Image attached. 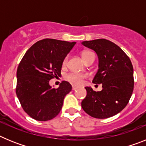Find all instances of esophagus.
<instances>
[{
    "instance_id": "esophagus-1",
    "label": "esophagus",
    "mask_w": 146,
    "mask_h": 146,
    "mask_svg": "<svg viewBox=\"0 0 146 146\" xmlns=\"http://www.w3.org/2000/svg\"><path fill=\"white\" fill-rule=\"evenodd\" d=\"M78 88V86H75V85H72V90L73 91H74V90H76V89Z\"/></svg>"
}]
</instances>
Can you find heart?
<instances>
[{"mask_svg": "<svg viewBox=\"0 0 146 146\" xmlns=\"http://www.w3.org/2000/svg\"><path fill=\"white\" fill-rule=\"evenodd\" d=\"M90 54H94L91 52H84L82 53V58L84 60L85 58L88 55H89ZM67 59H68V57H66L64 60V64H66L67 61ZM86 77V74H81V73H74V72H72V73H69V74H66V79L69 82H72V83H74V84H81L82 82V80L84 79L85 77Z\"/></svg>", "mask_w": 146, "mask_h": 146, "instance_id": "1", "label": "heart"}]
</instances>
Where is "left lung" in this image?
<instances>
[{"label":"left lung","mask_w":146,"mask_h":146,"mask_svg":"<svg viewBox=\"0 0 146 146\" xmlns=\"http://www.w3.org/2000/svg\"><path fill=\"white\" fill-rule=\"evenodd\" d=\"M82 44L94 50L99 69L92 82L102 85L101 91L86 87L87 95L81 105L96 118H108L118 114L128 104L134 89L133 66L129 58L118 45L104 38L86 41Z\"/></svg>","instance_id":"8db88e82"}]
</instances>
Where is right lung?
I'll return each instance as SVG.
<instances>
[{
  "instance_id": "obj_1",
  "label": "right lung",
  "mask_w": 146,
  "mask_h": 146,
  "mask_svg": "<svg viewBox=\"0 0 146 146\" xmlns=\"http://www.w3.org/2000/svg\"><path fill=\"white\" fill-rule=\"evenodd\" d=\"M75 44L52 38L40 40L28 49L20 61L16 94L24 111L33 119L49 121L60 113L72 86L63 81L55 89L49 82L60 75L64 58Z\"/></svg>"
}]
</instances>
